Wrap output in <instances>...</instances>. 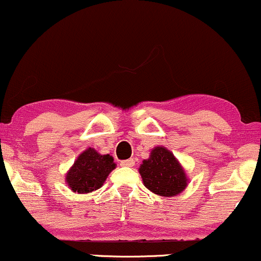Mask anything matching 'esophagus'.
<instances>
[{
	"mask_svg": "<svg viewBox=\"0 0 261 261\" xmlns=\"http://www.w3.org/2000/svg\"><path fill=\"white\" fill-rule=\"evenodd\" d=\"M120 165H121L122 167H133V166H134V160H133V159H129V160L121 161Z\"/></svg>",
	"mask_w": 261,
	"mask_h": 261,
	"instance_id": "1",
	"label": "esophagus"
}]
</instances>
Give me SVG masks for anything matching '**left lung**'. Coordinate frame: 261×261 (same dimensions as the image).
Returning a JSON list of instances; mask_svg holds the SVG:
<instances>
[{
	"instance_id": "obj_1",
	"label": "left lung",
	"mask_w": 261,
	"mask_h": 261,
	"mask_svg": "<svg viewBox=\"0 0 261 261\" xmlns=\"http://www.w3.org/2000/svg\"><path fill=\"white\" fill-rule=\"evenodd\" d=\"M139 173L144 185L160 196H175L184 191L188 185L186 174L180 163L169 150L162 146L151 151L150 159L143 161Z\"/></svg>"
}]
</instances>
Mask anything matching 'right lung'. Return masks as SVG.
<instances>
[{
  "instance_id": "add662e5",
  "label": "right lung",
  "mask_w": 261,
  "mask_h": 261,
  "mask_svg": "<svg viewBox=\"0 0 261 261\" xmlns=\"http://www.w3.org/2000/svg\"><path fill=\"white\" fill-rule=\"evenodd\" d=\"M114 157L100 155L89 147L83 151L66 174V182L73 192L87 194L101 188L104 181L115 169Z\"/></svg>"
}]
</instances>
